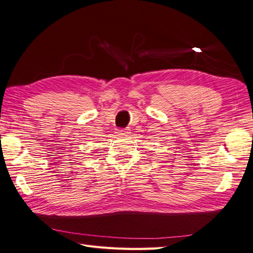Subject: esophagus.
<instances>
[{
  "label": "esophagus",
  "mask_w": 253,
  "mask_h": 253,
  "mask_svg": "<svg viewBox=\"0 0 253 253\" xmlns=\"http://www.w3.org/2000/svg\"><path fill=\"white\" fill-rule=\"evenodd\" d=\"M117 133H118V135L126 136V135H128V134L131 133V130L128 127H126V128H119V130L117 131Z\"/></svg>",
  "instance_id": "esophagus-1"
}]
</instances>
